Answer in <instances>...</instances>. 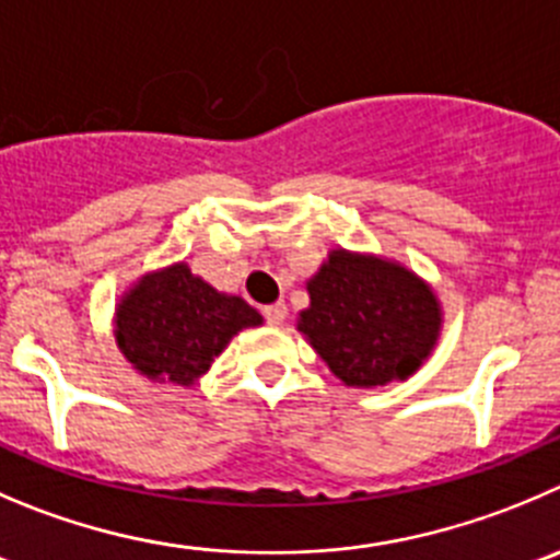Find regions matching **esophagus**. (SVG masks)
Listing matches in <instances>:
<instances>
[{
  "label": "esophagus",
  "instance_id": "34e87169",
  "mask_svg": "<svg viewBox=\"0 0 560 560\" xmlns=\"http://www.w3.org/2000/svg\"><path fill=\"white\" fill-rule=\"evenodd\" d=\"M264 316L271 327H280L285 322V316H289V307H285V302H275V305L264 307Z\"/></svg>",
  "mask_w": 560,
  "mask_h": 560
}]
</instances>
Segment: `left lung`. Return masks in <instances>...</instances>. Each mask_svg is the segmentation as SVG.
<instances>
[{
  "label": "left lung",
  "instance_id": "obj_1",
  "mask_svg": "<svg viewBox=\"0 0 560 560\" xmlns=\"http://www.w3.org/2000/svg\"><path fill=\"white\" fill-rule=\"evenodd\" d=\"M307 294L296 329L349 387L409 380L440 340V300L398 260L338 247L307 280Z\"/></svg>",
  "mask_w": 560,
  "mask_h": 560
}]
</instances>
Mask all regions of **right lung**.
Wrapping results in <instances>:
<instances>
[{
  "mask_svg": "<svg viewBox=\"0 0 560 560\" xmlns=\"http://www.w3.org/2000/svg\"><path fill=\"white\" fill-rule=\"evenodd\" d=\"M264 316L236 294H222L189 266L148 271L115 307L120 354L151 382L189 387L211 369L233 335Z\"/></svg>",
  "mask_w": 560,
  "mask_h": 560,
  "instance_id": "obj_1",
  "label": "right lung"
}]
</instances>
